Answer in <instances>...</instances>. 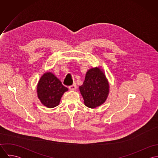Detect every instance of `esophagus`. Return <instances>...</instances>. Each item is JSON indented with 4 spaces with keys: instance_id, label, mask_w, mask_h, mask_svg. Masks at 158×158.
I'll return each instance as SVG.
<instances>
[{
    "instance_id": "34e87169",
    "label": "esophagus",
    "mask_w": 158,
    "mask_h": 158,
    "mask_svg": "<svg viewBox=\"0 0 158 158\" xmlns=\"http://www.w3.org/2000/svg\"><path fill=\"white\" fill-rule=\"evenodd\" d=\"M69 89L70 90H76V89H77V85H76V84L74 83V84H73L72 85L69 86Z\"/></svg>"
}]
</instances>
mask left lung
I'll return each instance as SVG.
<instances>
[{
    "label": "left lung",
    "instance_id": "obj_1",
    "mask_svg": "<svg viewBox=\"0 0 158 158\" xmlns=\"http://www.w3.org/2000/svg\"><path fill=\"white\" fill-rule=\"evenodd\" d=\"M109 83L100 68H92L86 74L83 85L79 87L85 105L94 108L102 105L109 94Z\"/></svg>",
    "mask_w": 158,
    "mask_h": 158
}]
</instances>
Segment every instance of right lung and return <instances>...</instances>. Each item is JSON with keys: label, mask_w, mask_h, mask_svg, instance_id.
<instances>
[{"label": "right lung", "mask_w": 158, "mask_h": 158, "mask_svg": "<svg viewBox=\"0 0 158 158\" xmlns=\"http://www.w3.org/2000/svg\"><path fill=\"white\" fill-rule=\"evenodd\" d=\"M68 90V88L51 72L44 73L37 86L39 99L48 108L58 106L62 95Z\"/></svg>", "instance_id": "right-lung-1"}]
</instances>
